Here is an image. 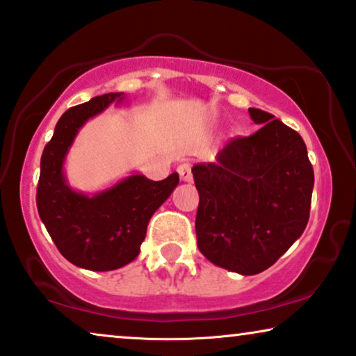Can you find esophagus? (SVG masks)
Returning a JSON list of instances; mask_svg holds the SVG:
<instances>
[{
    "instance_id": "esophagus-1",
    "label": "esophagus",
    "mask_w": 356,
    "mask_h": 356,
    "mask_svg": "<svg viewBox=\"0 0 356 356\" xmlns=\"http://www.w3.org/2000/svg\"><path fill=\"white\" fill-rule=\"evenodd\" d=\"M178 173H179V178L183 179V181L186 183H191L193 181V173H191V163H188V161H184L178 167Z\"/></svg>"
}]
</instances>
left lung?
Instances as JSON below:
<instances>
[{"instance_id": "left-lung-1", "label": "left lung", "mask_w": 356, "mask_h": 356, "mask_svg": "<svg viewBox=\"0 0 356 356\" xmlns=\"http://www.w3.org/2000/svg\"><path fill=\"white\" fill-rule=\"evenodd\" d=\"M248 113L261 126L253 136L234 138L214 163L191 168L200 193V252L243 276L270 268L301 237L314 188L302 137L273 114Z\"/></svg>"}]
</instances>
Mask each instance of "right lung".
Segmentation results:
<instances>
[{
    "label": "right lung",
    "instance_id": "1",
    "mask_svg": "<svg viewBox=\"0 0 356 356\" xmlns=\"http://www.w3.org/2000/svg\"><path fill=\"white\" fill-rule=\"evenodd\" d=\"M124 93L96 96L63 113L40 159L37 211L58 252L80 268L118 270L136 260L154 212L178 186V173L161 181L132 173L116 184L95 193L76 191L65 178V159L86 121Z\"/></svg>",
    "mask_w": 356,
    "mask_h": 356
}]
</instances>
